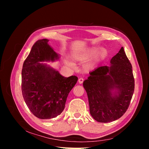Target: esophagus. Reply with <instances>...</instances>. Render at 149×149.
I'll list each match as a JSON object with an SVG mask.
<instances>
[{
	"label": "esophagus",
	"instance_id": "esophagus-1",
	"mask_svg": "<svg viewBox=\"0 0 149 149\" xmlns=\"http://www.w3.org/2000/svg\"><path fill=\"white\" fill-rule=\"evenodd\" d=\"M84 81V79L83 78H80L79 79H78V83L79 84H82Z\"/></svg>",
	"mask_w": 149,
	"mask_h": 149
}]
</instances>
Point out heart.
<instances>
[{"mask_svg": "<svg viewBox=\"0 0 149 149\" xmlns=\"http://www.w3.org/2000/svg\"><path fill=\"white\" fill-rule=\"evenodd\" d=\"M99 49H100V48L95 47L88 48L82 52L76 54L74 55V58L76 60L79 61H86L89 59V58L93 57L94 56H95L96 55L97 53L98 52ZM106 55H107L106 49L104 48H102L96 56V60H98L100 59V58H104V56H106Z\"/></svg>", "mask_w": 149, "mask_h": 149, "instance_id": "heart-1", "label": "heart"}]
</instances>
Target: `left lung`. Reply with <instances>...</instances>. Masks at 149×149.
<instances>
[{
    "instance_id": "1",
    "label": "left lung",
    "mask_w": 149,
    "mask_h": 149,
    "mask_svg": "<svg viewBox=\"0 0 149 149\" xmlns=\"http://www.w3.org/2000/svg\"><path fill=\"white\" fill-rule=\"evenodd\" d=\"M110 63V66H100L90 72L83 82L90 114L99 123H109L123 116L134 91L132 65L123 47Z\"/></svg>"
}]
</instances>
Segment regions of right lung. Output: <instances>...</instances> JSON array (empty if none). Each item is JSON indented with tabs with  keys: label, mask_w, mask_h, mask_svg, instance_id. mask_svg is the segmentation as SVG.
Here are the masks:
<instances>
[{
	"label": "right lung",
	"mask_w": 149,
	"mask_h": 149,
	"mask_svg": "<svg viewBox=\"0 0 149 149\" xmlns=\"http://www.w3.org/2000/svg\"><path fill=\"white\" fill-rule=\"evenodd\" d=\"M45 38L36 42L24 61L22 70V91L24 101L34 116L49 119L65 109L66 99L78 77H64L44 61H54L59 55Z\"/></svg>",
	"instance_id": "right-lung-1"
}]
</instances>
